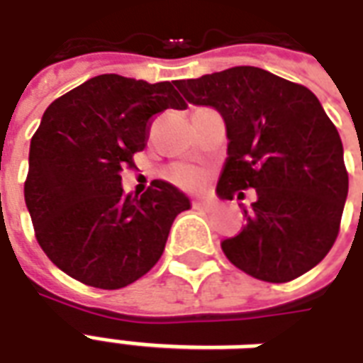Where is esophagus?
<instances>
[{
  "mask_svg": "<svg viewBox=\"0 0 363 363\" xmlns=\"http://www.w3.org/2000/svg\"><path fill=\"white\" fill-rule=\"evenodd\" d=\"M192 206H194L196 210H206V212H210V210L216 208V204H213V202H208V200H194Z\"/></svg>",
  "mask_w": 363,
  "mask_h": 363,
  "instance_id": "obj_1",
  "label": "esophagus"
}]
</instances>
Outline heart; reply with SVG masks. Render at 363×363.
I'll return each instance as SVG.
<instances>
[{"mask_svg":"<svg viewBox=\"0 0 363 363\" xmlns=\"http://www.w3.org/2000/svg\"><path fill=\"white\" fill-rule=\"evenodd\" d=\"M169 181H173L174 184H179L182 189L196 190L204 184V173L196 169V167L190 165H174L169 169Z\"/></svg>","mask_w":363,"mask_h":363,"instance_id":"1","label":"heart"}]
</instances>
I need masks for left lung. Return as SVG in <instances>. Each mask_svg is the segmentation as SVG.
I'll return each mask as SVG.
<instances>
[{
    "instance_id": "left-lung-1",
    "label": "left lung",
    "mask_w": 363,
    "mask_h": 363,
    "mask_svg": "<svg viewBox=\"0 0 363 363\" xmlns=\"http://www.w3.org/2000/svg\"><path fill=\"white\" fill-rule=\"evenodd\" d=\"M192 104L220 112L228 159L221 200L257 190L247 223L221 249L252 278L281 284L327 257L348 196L340 135L311 91L267 69L237 66L174 82Z\"/></svg>"
}]
</instances>
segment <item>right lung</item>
Listing matches in <instances>:
<instances>
[{"instance_id": "1", "label": "right lung", "mask_w": 363, "mask_h": 363, "mask_svg": "<svg viewBox=\"0 0 363 363\" xmlns=\"http://www.w3.org/2000/svg\"><path fill=\"white\" fill-rule=\"evenodd\" d=\"M184 106L169 82L103 74L44 111L30 140L25 202L36 241L67 276L118 289L161 259L189 196L167 181L132 196L120 173L145 147L151 116Z\"/></svg>"}]
</instances>
